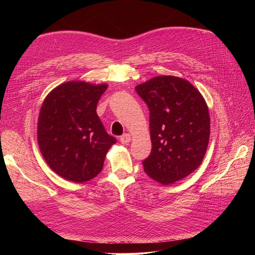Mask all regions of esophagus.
I'll return each mask as SVG.
<instances>
[{
    "label": "esophagus",
    "mask_w": 255,
    "mask_h": 255,
    "mask_svg": "<svg viewBox=\"0 0 255 255\" xmlns=\"http://www.w3.org/2000/svg\"><path fill=\"white\" fill-rule=\"evenodd\" d=\"M130 141V135L129 134H123L121 137H120V142L126 144V143H128Z\"/></svg>",
    "instance_id": "esophagus-1"
}]
</instances>
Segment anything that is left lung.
<instances>
[{"label": "left lung", "mask_w": 255, "mask_h": 255, "mask_svg": "<svg viewBox=\"0 0 255 255\" xmlns=\"http://www.w3.org/2000/svg\"><path fill=\"white\" fill-rule=\"evenodd\" d=\"M150 111L152 150L143 170L168 185L201 165L210 139V114L201 94L176 76H156L135 88Z\"/></svg>", "instance_id": "left-lung-1"}]
</instances>
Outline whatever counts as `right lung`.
Segmentation results:
<instances>
[{
    "instance_id": "1",
    "label": "right lung",
    "mask_w": 255,
    "mask_h": 255,
    "mask_svg": "<svg viewBox=\"0 0 255 255\" xmlns=\"http://www.w3.org/2000/svg\"><path fill=\"white\" fill-rule=\"evenodd\" d=\"M107 85L68 82L45 98L38 119V144L53 171L74 183L94 179L117 142L97 115Z\"/></svg>"
}]
</instances>
